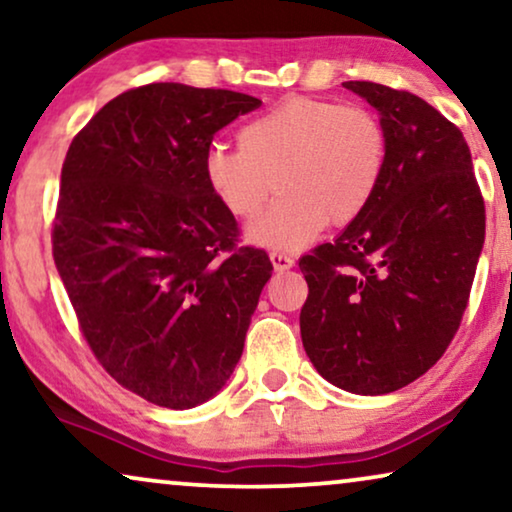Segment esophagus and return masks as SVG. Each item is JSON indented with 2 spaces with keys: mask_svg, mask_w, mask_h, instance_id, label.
<instances>
[{
  "mask_svg": "<svg viewBox=\"0 0 512 512\" xmlns=\"http://www.w3.org/2000/svg\"><path fill=\"white\" fill-rule=\"evenodd\" d=\"M270 261H272V268H275L277 272H286V270H291L293 265H296V261H293V256L279 254V251H272Z\"/></svg>",
  "mask_w": 512,
  "mask_h": 512,
  "instance_id": "1",
  "label": "esophagus"
}]
</instances>
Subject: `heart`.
<instances>
[{
    "label": "heart",
    "instance_id": "obj_1",
    "mask_svg": "<svg viewBox=\"0 0 512 512\" xmlns=\"http://www.w3.org/2000/svg\"><path fill=\"white\" fill-rule=\"evenodd\" d=\"M240 137L242 144H209L202 172L237 219H254L277 181L282 195L247 230L251 244L270 251H300L328 221H356L387 174V128L361 104L289 97L244 125Z\"/></svg>",
    "mask_w": 512,
    "mask_h": 512
}]
</instances>
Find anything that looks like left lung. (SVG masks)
<instances>
[{
  "label": "left lung",
  "instance_id": "1",
  "mask_svg": "<svg viewBox=\"0 0 512 512\" xmlns=\"http://www.w3.org/2000/svg\"><path fill=\"white\" fill-rule=\"evenodd\" d=\"M380 111L389 163L380 191L335 242L300 258V338L314 368L361 396L415 382L445 354L485 244V202L457 125L422 97L347 81Z\"/></svg>",
  "mask_w": 512,
  "mask_h": 512
}]
</instances>
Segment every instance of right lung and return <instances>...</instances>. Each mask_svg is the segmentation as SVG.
I'll return each instance as SVG.
<instances>
[{"label": "right lung", "mask_w": 512, "mask_h": 512, "mask_svg": "<svg viewBox=\"0 0 512 512\" xmlns=\"http://www.w3.org/2000/svg\"><path fill=\"white\" fill-rule=\"evenodd\" d=\"M261 107L235 90L149 83L104 104L62 163L53 258L95 359L172 410L205 403L240 361L272 263L237 247V221L202 158Z\"/></svg>", "instance_id": "add662e5"}]
</instances>
